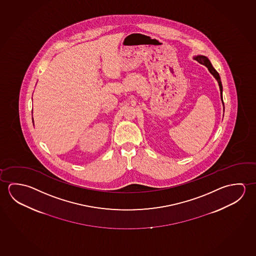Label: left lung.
Returning <instances> with one entry per match:
<instances>
[{
  "label": "left lung",
  "instance_id": "left-lung-1",
  "mask_svg": "<svg viewBox=\"0 0 256 256\" xmlns=\"http://www.w3.org/2000/svg\"><path fill=\"white\" fill-rule=\"evenodd\" d=\"M194 59L197 60L198 62L201 63L202 65L206 66L210 73L214 76V78H215V80L218 81V86H220V99H222V104H223V110H224V102H223V98H222V91H223V88H222L220 76L218 75V72H216V70L212 67V63L210 62L209 59H208L206 56H204V55H197V56L194 57Z\"/></svg>",
  "mask_w": 256,
  "mask_h": 256
}]
</instances>
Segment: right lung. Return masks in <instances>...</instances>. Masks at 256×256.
<instances>
[{
    "label": "right lung",
    "mask_w": 256,
    "mask_h": 256,
    "mask_svg": "<svg viewBox=\"0 0 256 256\" xmlns=\"http://www.w3.org/2000/svg\"><path fill=\"white\" fill-rule=\"evenodd\" d=\"M33 122H34V120H33Z\"/></svg>",
    "instance_id": "1"
}]
</instances>
